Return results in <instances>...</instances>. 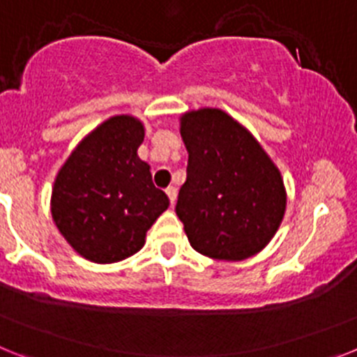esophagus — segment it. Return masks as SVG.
Masks as SVG:
<instances>
[{
  "mask_svg": "<svg viewBox=\"0 0 357 357\" xmlns=\"http://www.w3.org/2000/svg\"><path fill=\"white\" fill-rule=\"evenodd\" d=\"M166 195H168V198H169V204H172V206H175V202H176V188H168L166 189Z\"/></svg>",
  "mask_w": 357,
  "mask_h": 357,
  "instance_id": "34e87169",
  "label": "esophagus"
}]
</instances>
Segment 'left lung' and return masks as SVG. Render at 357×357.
I'll return each instance as SVG.
<instances>
[{
    "label": "left lung",
    "instance_id": "left-lung-1",
    "mask_svg": "<svg viewBox=\"0 0 357 357\" xmlns=\"http://www.w3.org/2000/svg\"><path fill=\"white\" fill-rule=\"evenodd\" d=\"M188 176L176 216L191 247L220 261H243L263 250L279 229L286 191L279 169L254 135L220 109L181 119Z\"/></svg>",
    "mask_w": 357,
    "mask_h": 357
}]
</instances>
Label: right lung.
<instances>
[{
    "label": "right lung",
    "instance_id": "obj_1",
    "mask_svg": "<svg viewBox=\"0 0 357 357\" xmlns=\"http://www.w3.org/2000/svg\"><path fill=\"white\" fill-rule=\"evenodd\" d=\"M143 139L141 121L114 116L75 148L56 175L53 222L93 263H118L139 252L146 230L168 209V197L137 157Z\"/></svg>",
    "mask_w": 357,
    "mask_h": 357
}]
</instances>
